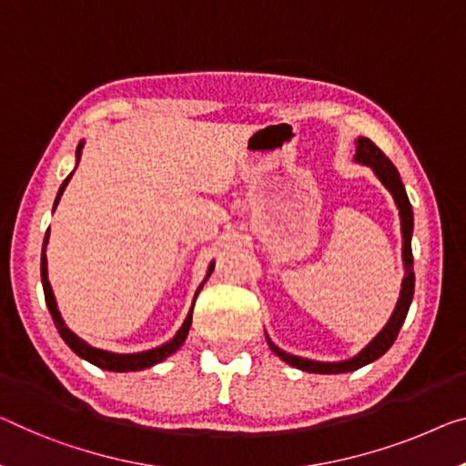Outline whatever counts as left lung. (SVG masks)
I'll return each mask as SVG.
<instances>
[{"label": "left lung", "mask_w": 466, "mask_h": 466, "mask_svg": "<svg viewBox=\"0 0 466 466\" xmlns=\"http://www.w3.org/2000/svg\"><path fill=\"white\" fill-rule=\"evenodd\" d=\"M356 156L354 162L364 164L373 170L375 177L381 181L385 189L391 193L393 202H396V208L400 214V228H402V262H404V279H402V289H400L398 304L393 308L391 317L385 327L379 331L373 339H370L367 346H364L356 356L348 358V360L339 362H320V360H310V358H302L289 352H283L281 348L275 346L270 338L267 335L268 348L281 358L283 362H288L289 367L306 370V373H319V375H338V373H352V370L362 369L364 364L375 362L377 358H381L396 341L400 329L404 325V319L408 314V308H410L412 296H414V268H412V228H414V217H412V206L408 202L406 189L402 178L396 167L385 158V154L379 149L373 141L367 137H358L356 141Z\"/></svg>", "instance_id": "1"}]
</instances>
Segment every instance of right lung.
Segmentation results:
<instances>
[{"instance_id":"obj_1","label":"right lung","mask_w":466,"mask_h":466,"mask_svg":"<svg viewBox=\"0 0 466 466\" xmlns=\"http://www.w3.org/2000/svg\"><path fill=\"white\" fill-rule=\"evenodd\" d=\"M83 147H85V139H81V143L76 146V152H75V158H76V167H78V160H81V154H83ZM75 175V170L70 173L66 178H64V183L60 185L58 189V196H56V202H54V210L56 206H58L60 198L64 189H66V185L70 181V177ZM47 241H49V228L46 233V239H43V249H41V283H43V293H46V304L49 308V314H52L54 319V325L58 329L60 338L66 341V346L73 350L76 356H81L83 360H87L91 364H96V367L104 369V370H114V373H131V370H143V369H149L154 367V364H158L162 360H167L170 354H175L178 348L183 346L185 339H187V333H189V327H191V314H193V304H196V298L199 289L204 288V283L208 281L212 270H214V260L208 264V270H206V277L204 281L199 283V288L196 291V296H193V304L189 308V314L185 317L183 325L178 331L175 333L173 339H168L167 343H162L158 348H152V350H146V352H135V354H116V352H108V350H102V348H93L89 346L87 341L78 338L76 333L70 331L64 323L62 314L58 310V302H56V296H54V289L52 285H49V279H47V256H46V249H47Z\"/></svg>"}]
</instances>
